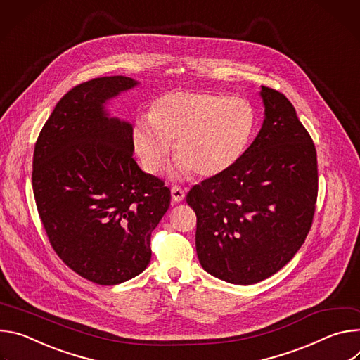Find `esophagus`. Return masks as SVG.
I'll list each match as a JSON object with an SVG mask.
<instances>
[{"label":"esophagus","mask_w":360,"mask_h":360,"mask_svg":"<svg viewBox=\"0 0 360 360\" xmlns=\"http://www.w3.org/2000/svg\"><path fill=\"white\" fill-rule=\"evenodd\" d=\"M184 197H186V191L183 188H180L179 186H173L172 187V198H173V202H181Z\"/></svg>","instance_id":"obj_1"}]
</instances>
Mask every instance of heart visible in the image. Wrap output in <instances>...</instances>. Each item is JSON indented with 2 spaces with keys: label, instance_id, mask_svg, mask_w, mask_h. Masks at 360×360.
<instances>
[{
  "label": "heart",
  "instance_id": "b5f03b06",
  "mask_svg": "<svg viewBox=\"0 0 360 360\" xmlns=\"http://www.w3.org/2000/svg\"><path fill=\"white\" fill-rule=\"evenodd\" d=\"M256 127V114L243 98L207 91H172L158 97L148 118L134 124L131 141L143 169L157 174L170 146L176 173L214 177L231 169L245 154Z\"/></svg>",
  "mask_w": 360,
  "mask_h": 360
}]
</instances>
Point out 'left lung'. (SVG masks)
<instances>
[{
	"instance_id": "left-lung-1",
	"label": "left lung",
	"mask_w": 360,
	"mask_h": 360,
	"mask_svg": "<svg viewBox=\"0 0 360 360\" xmlns=\"http://www.w3.org/2000/svg\"><path fill=\"white\" fill-rule=\"evenodd\" d=\"M263 126L227 172L195 184V250L206 271L233 285L264 281L293 259L317 200L313 140L292 103L262 86Z\"/></svg>"
}]
</instances>
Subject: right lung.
Listing matches in <instances>:
<instances>
[{"label":"right lung","instance_id":"1","mask_svg":"<svg viewBox=\"0 0 360 360\" xmlns=\"http://www.w3.org/2000/svg\"><path fill=\"white\" fill-rule=\"evenodd\" d=\"M114 75L72 87L35 141L32 191L58 257L87 281L111 286L140 274L151 231L170 206V188L133 158V127L104 103L134 87Z\"/></svg>","mask_w":360,"mask_h":360}]
</instances>
